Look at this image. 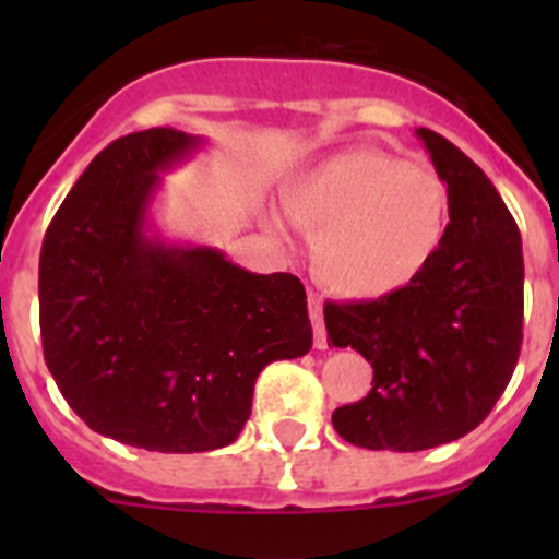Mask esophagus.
I'll use <instances>...</instances> for the list:
<instances>
[{
  "mask_svg": "<svg viewBox=\"0 0 559 559\" xmlns=\"http://www.w3.org/2000/svg\"><path fill=\"white\" fill-rule=\"evenodd\" d=\"M308 311H311V321H313V346L316 348H326V332H324V306H321L319 295H308Z\"/></svg>",
  "mask_w": 559,
  "mask_h": 559,
  "instance_id": "obj_1",
  "label": "esophagus"
}]
</instances>
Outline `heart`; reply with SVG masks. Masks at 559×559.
Here are the masks:
<instances>
[{"instance_id":"1","label":"heart","mask_w":559,"mask_h":559,"mask_svg":"<svg viewBox=\"0 0 559 559\" xmlns=\"http://www.w3.org/2000/svg\"><path fill=\"white\" fill-rule=\"evenodd\" d=\"M284 207L316 229L313 267L332 292L379 300L432 264L449 235L452 197L432 167L379 148H348L284 186Z\"/></svg>"}]
</instances>
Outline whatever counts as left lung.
<instances>
[{
	"label": "left lung",
	"instance_id": "left-lung-1",
	"mask_svg": "<svg viewBox=\"0 0 559 559\" xmlns=\"http://www.w3.org/2000/svg\"><path fill=\"white\" fill-rule=\"evenodd\" d=\"M452 197L449 235L403 292L326 302V343L357 348L373 389L332 414L362 449L421 452L467 436L509 386L522 346V238L492 180L432 129H416Z\"/></svg>",
	"mask_w": 559,
	"mask_h": 559
}]
</instances>
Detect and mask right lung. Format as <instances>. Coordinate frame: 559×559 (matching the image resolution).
<instances>
[{
    "label": "right lung",
    "mask_w": 559,
    "mask_h": 559,
    "mask_svg": "<svg viewBox=\"0 0 559 559\" xmlns=\"http://www.w3.org/2000/svg\"><path fill=\"white\" fill-rule=\"evenodd\" d=\"M202 145L162 127L118 138L75 180L39 253V332L56 386L94 432L148 452L229 447L264 365L313 346L297 275L248 273L156 227L162 175Z\"/></svg>",
    "instance_id": "obj_1"
}]
</instances>
